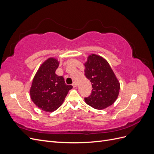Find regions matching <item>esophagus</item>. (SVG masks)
I'll use <instances>...</instances> for the list:
<instances>
[{
  "label": "esophagus",
  "mask_w": 154,
  "mask_h": 154,
  "mask_svg": "<svg viewBox=\"0 0 154 154\" xmlns=\"http://www.w3.org/2000/svg\"><path fill=\"white\" fill-rule=\"evenodd\" d=\"M72 86H73V87H76V86H77V83H76V82H73V83H72Z\"/></svg>",
  "instance_id": "esophagus-1"
}]
</instances>
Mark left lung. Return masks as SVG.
<instances>
[{
    "mask_svg": "<svg viewBox=\"0 0 154 154\" xmlns=\"http://www.w3.org/2000/svg\"><path fill=\"white\" fill-rule=\"evenodd\" d=\"M84 66L85 75L92 87L91 94L85 97V103L97 110L112 105L118 97L120 84L108 62L99 55L92 54Z\"/></svg>",
    "mask_w": 154,
    "mask_h": 154,
    "instance_id": "obj_1",
    "label": "left lung"
}]
</instances>
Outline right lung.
I'll use <instances>...</instances> for the list:
<instances>
[{"label":"right lung","mask_w":154,"mask_h":154,"mask_svg":"<svg viewBox=\"0 0 154 154\" xmlns=\"http://www.w3.org/2000/svg\"><path fill=\"white\" fill-rule=\"evenodd\" d=\"M58 66V60L49 58L41 65L32 82L31 99L36 106L45 112L58 109L72 88L65 83L62 76L56 74Z\"/></svg>","instance_id":"obj_1"}]
</instances>
